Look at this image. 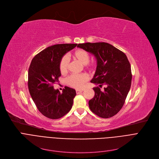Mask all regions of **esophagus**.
I'll list each match as a JSON object with an SVG mask.
<instances>
[{"mask_svg":"<svg viewBox=\"0 0 159 159\" xmlns=\"http://www.w3.org/2000/svg\"><path fill=\"white\" fill-rule=\"evenodd\" d=\"M82 91H83V89H77L76 90V93H77V94H79V93H82Z\"/></svg>","mask_w":159,"mask_h":159,"instance_id":"obj_1","label":"esophagus"}]
</instances>
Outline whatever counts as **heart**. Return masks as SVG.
Here are the masks:
<instances>
[{
	"label": "heart",
	"instance_id": "heart-1",
	"mask_svg": "<svg viewBox=\"0 0 159 159\" xmlns=\"http://www.w3.org/2000/svg\"><path fill=\"white\" fill-rule=\"evenodd\" d=\"M73 57L82 65H86L89 63L90 57L88 52L84 49H77L73 53ZM69 58L67 56H64L59 63V70L61 73L68 71L69 66ZM88 77L86 74L71 75L66 79L67 84L75 88H82L88 81Z\"/></svg>",
	"mask_w": 159,
	"mask_h": 159
}]
</instances>
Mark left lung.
I'll return each instance as SVG.
<instances>
[{
    "label": "left lung",
    "instance_id": "left-lung-1",
    "mask_svg": "<svg viewBox=\"0 0 159 159\" xmlns=\"http://www.w3.org/2000/svg\"><path fill=\"white\" fill-rule=\"evenodd\" d=\"M78 48L92 53L97 66L91 80L98 86L93 88L94 97L89 101L91 111L101 118L113 116L122 107L131 88L132 74L126 55L119 49L106 43L79 44Z\"/></svg>",
    "mask_w": 159,
    "mask_h": 159
}]
</instances>
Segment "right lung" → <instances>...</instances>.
Masks as SVG:
<instances>
[{
    "label": "right lung",
    "instance_id": "add662e5",
    "mask_svg": "<svg viewBox=\"0 0 159 159\" xmlns=\"http://www.w3.org/2000/svg\"><path fill=\"white\" fill-rule=\"evenodd\" d=\"M77 44L48 47L33 58L28 70V89L39 111L46 117L58 119L71 109L76 91L65 86L62 93L53 88L61 76L59 63L62 57Z\"/></svg>",
    "mask_w": 159,
    "mask_h": 159
}]
</instances>
